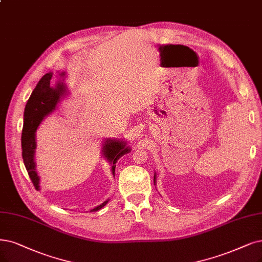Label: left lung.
I'll return each mask as SVG.
<instances>
[{"instance_id":"obj_1","label":"left lung","mask_w":262,"mask_h":262,"mask_svg":"<svg viewBox=\"0 0 262 262\" xmlns=\"http://www.w3.org/2000/svg\"><path fill=\"white\" fill-rule=\"evenodd\" d=\"M154 183H156V175H154Z\"/></svg>"}]
</instances>
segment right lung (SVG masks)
Returning a JSON list of instances; mask_svg holds the SVG:
<instances>
[{
    "label": "right lung",
    "instance_id": "1",
    "mask_svg": "<svg viewBox=\"0 0 262 262\" xmlns=\"http://www.w3.org/2000/svg\"><path fill=\"white\" fill-rule=\"evenodd\" d=\"M64 75L63 73L60 74ZM52 73H46L42 79L38 81L35 89L33 90L30 98H29L24 114V127L21 134V148H23V159L28 175L30 177L33 186L38 190L40 186V178L35 171L34 163V151L36 148L35 143V130L37 126L40 125L45 116L51 113L56 104L59 101L60 97L64 94V85L59 82L55 87H52ZM130 150L125 147V143L118 140H108L105 141L103 147V156L108 159L112 164V173L114 175L116 162L124 154L128 153ZM109 200L103 202L101 205L95 207L91 211H97L101 209Z\"/></svg>",
    "mask_w": 262,
    "mask_h": 262
}]
</instances>
